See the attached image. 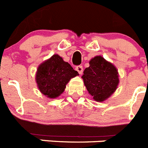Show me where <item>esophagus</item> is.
<instances>
[{
    "instance_id": "34e87169",
    "label": "esophagus",
    "mask_w": 148,
    "mask_h": 148,
    "mask_svg": "<svg viewBox=\"0 0 148 148\" xmlns=\"http://www.w3.org/2000/svg\"><path fill=\"white\" fill-rule=\"evenodd\" d=\"M75 70H76L79 74H82V73H83V66H82V65L76 66V67H75Z\"/></svg>"
}]
</instances>
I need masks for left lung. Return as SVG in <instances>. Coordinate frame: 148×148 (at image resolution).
Wrapping results in <instances>:
<instances>
[{
	"instance_id": "obj_1",
	"label": "left lung",
	"mask_w": 148,
	"mask_h": 148,
	"mask_svg": "<svg viewBox=\"0 0 148 148\" xmlns=\"http://www.w3.org/2000/svg\"><path fill=\"white\" fill-rule=\"evenodd\" d=\"M82 78L89 93L97 101L109 98L119 82L116 68L101 56L90 60V66L84 70Z\"/></svg>"
}]
</instances>
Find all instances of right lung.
<instances>
[{"label": "right lung", "instance_id": "add662e5", "mask_svg": "<svg viewBox=\"0 0 148 148\" xmlns=\"http://www.w3.org/2000/svg\"><path fill=\"white\" fill-rule=\"evenodd\" d=\"M78 75L70 64L58 55H54L38 66L36 82L40 92L47 97L54 99L64 91L70 78Z\"/></svg>", "mask_w": 148, "mask_h": 148}]
</instances>
